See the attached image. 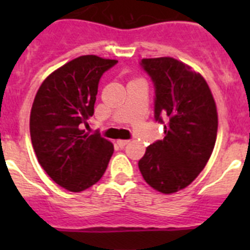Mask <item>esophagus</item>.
<instances>
[{
  "instance_id": "34e87169",
  "label": "esophagus",
  "mask_w": 250,
  "mask_h": 250,
  "mask_svg": "<svg viewBox=\"0 0 250 250\" xmlns=\"http://www.w3.org/2000/svg\"><path fill=\"white\" fill-rule=\"evenodd\" d=\"M127 143H129V140H124V139H119V140H116V144H118L119 146H121V147L125 146Z\"/></svg>"
}]
</instances>
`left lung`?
<instances>
[{
    "instance_id": "obj_1",
    "label": "left lung",
    "mask_w": 250,
    "mask_h": 250,
    "mask_svg": "<svg viewBox=\"0 0 250 250\" xmlns=\"http://www.w3.org/2000/svg\"><path fill=\"white\" fill-rule=\"evenodd\" d=\"M155 85V119L164 139L146 147L139 160L145 182L156 191L173 194L196 179L213 152L218 112L209 85L199 72L173 57L143 59Z\"/></svg>"
}]
</instances>
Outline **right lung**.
Instances as JSON below:
<instances>
[{"mask_svg":"<svg viewBox=\"0 0 250 250\" xmlns=\"http://www.w3.org/2000/svg\"><path fill=\"white\" fill-rule=\"evenodd\" d=\"M116 60L85 55L55 70L41 83L30 115L32 146L46 174L66 190L79 193L105 173L114 145L83 125L94 115L100 77Z\"/></svg>","mask_w":250,"mask_h":250,"instance_id":"add662e5","label":"right lung"}]
</instances>
